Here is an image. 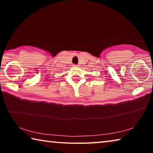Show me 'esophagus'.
Segmentation results:
<instances>
[{
  "mask_svg": "<svg viewBox=\"0 0 153 153\" xmlns=\"http://www.w3.org/2000/svg\"><path fill=\"white\" fill-rule=\"evenodd\" d=\"M73 66H74V67H77L78 65H74Z\"/></svg>",
  "mask_w": 153,
  "mask_h": 153,
  "instance_id": "34e87169",
  "label": "esophagus"
}]
</instances>
